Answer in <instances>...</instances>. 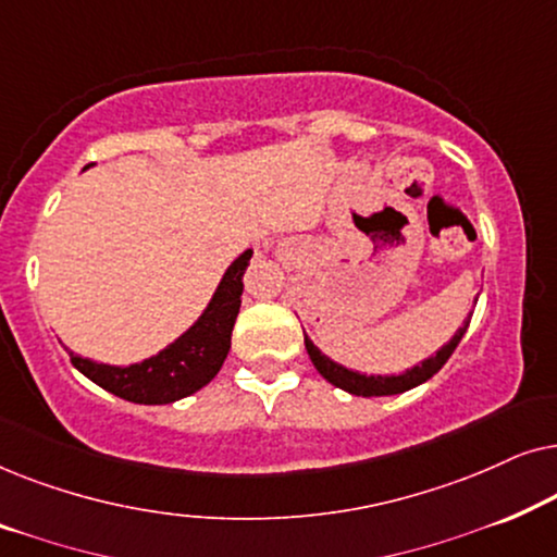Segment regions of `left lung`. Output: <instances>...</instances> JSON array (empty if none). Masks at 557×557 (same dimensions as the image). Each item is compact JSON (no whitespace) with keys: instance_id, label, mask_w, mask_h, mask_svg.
<instances>
[{"instance_id":"left-lung-1","label":"left lung","mask_w":557,"mask_h":557,"mask_svg":"<svg viewBox=\"0 0 557 557\" xmlns=\"http://www.w3.org/2000/svg\"><path fill=\"white\" fill-rule=\"evenodd\" d=\"M467 326H469V319H467V324H463L461 330L454 334V339L448 342V345L441 347L436 355L429 357V360L421 362V364H416L413 370L403 372V375H395V377L360 375V372H352V370L342 368V364L332 362L330 357H324L322 352H319V349L311 345V339H307V334H304V345H307V352L311 357V362H314V368L322 372V377L330 380L332 385L342 387V391H347V393H352V395H364V398H370V395L406 393V391H410V387L421 385L429 377L436 375V372L446 364L448 357L454 355V349L459 347V342L463 337V332H467Z\"/></svg>"}]
</instances>
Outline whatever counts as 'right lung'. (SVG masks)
Listing matches in <instances>:
<instances>
[{
	"label": "right lung",
	"mask_w": 557,
	"mask_h": 557,
	"mask_svg": "<svg viewBox=\"0 0 557 557\" xmlns=\"http://www.w3.org/2000/svg\"><path fill=\"white\" fill-rule=\"evenodd\" d=\"M250 256L253 253L246 250L227 269L200 322L157 357L128 364V368H111V364L83 360L71 352L73 364L103 391L124 400L144 403V406H162V403H174L197 393L218 375L231 349L235 317L240 311L243 273L248 269Z\"/></svg>",
	"instance_id": "1"
}]
</instances>
